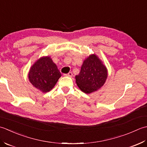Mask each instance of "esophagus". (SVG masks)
<instances>
[{
	"label": "esophagus",
	"instance_id": "obj_1",
	"mask_svg": "<svg viewBox=\"0 0 147 147\" xmlns=\"http://www.w3.org/2000/svg\"><path fill=\"white\" fill-rule=\"evenodd\" d=\"M64 76H67V77H72V76H73V74H72V73H71V72H69V73L67 74H64Z\"/></svg>",
	"mask_w": 147,
	"mask_h": 147
}]
</instances>
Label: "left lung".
I'll list each match as a JSON object with an SVG mask.
<instances>
[{"label":"left lung","mask_w":147,"mask_h":147,"mask_svg":"<svg viewBox=\"0 0 147 147\" xmlns=\"http://www.w3.org/2000/svg\"><path fill=\"white\" fill-rule=\"evenodd\" d=\"M108 70L103 61L95 54L84 60L79 74L76 76L77 86L86 94L97 91L105 83Z\"/></svg>","instance_id":"8db88e82"}]
</instances>
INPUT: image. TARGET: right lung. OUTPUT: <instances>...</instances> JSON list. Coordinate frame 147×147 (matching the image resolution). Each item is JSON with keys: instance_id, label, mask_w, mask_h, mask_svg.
I'll return each mask as SVG.
<instances>
[{"instance_id": "1", "label": "right lung", "mask_w": 147, "mask_h": 147, "mask_svg": "<svg viewBox=\"0 0 147 147\" xmlns=\"http://www.w3.org/2000/svg\"><path fill=\"white\" fill-rule=\"evenodd\" d=\"M61 77L57 65L49 56L38 58L30 68L29 81L42 92L50 91Z\"/></svg>"}]
</instances>
